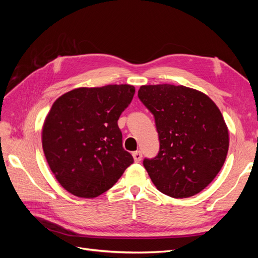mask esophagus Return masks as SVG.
<instances>
[{
	"mask_svg": "<svg viewBox=\"0 0 258 258\" xmlns=\"http://www.w3.org/2000/svg\"><path fill=\"white\" fill-rule=\"evenodd\" d=\"M132 156H134V159H135L136 162H140L142 159V153L140 151L134 152V153H132Z\"/></svg>",
	"mask_w": 258,
	"mask_h": 258,
	"instance_id": "34e87169",
	"label": "esophagus"
}]
</instances>
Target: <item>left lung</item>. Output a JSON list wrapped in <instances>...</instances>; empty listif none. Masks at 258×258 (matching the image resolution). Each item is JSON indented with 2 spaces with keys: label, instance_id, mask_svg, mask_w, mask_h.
I'll return each instance as SVG.
<instances>
[{
  "label": "left lung",
  "instance_id": "obj_1",
  "mask_svg": "<svg viewBox=\"0 0 258 258\" xmlns=\"http://www.w3.org/2000/svg\"><path fill=\"white\" fill-rule=\"evenodd\" d=\"M138 97L153 114L158 132V154L143 160L154 185L173 198L205 189L222 169L229 146L218 107L205 93L185 86H141Z\"/></svg>",
  "mask_w": 258,
  "mask_h": 258
}]
</instances>
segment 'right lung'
<instances>
[{
  "label": "right lung",
  "mask_w": 258,
  "mask_h": 258,
  "mask_svg": "<svg viewBox=\"0 0 258 258\" xmlns=\"http://www.w3.org/2000/svg\"><path fill=\"white\" fill-rule=\"evenodd\" d=\"M135 92L130 85L77 88L51 106L42 132L44 154L58 182L74 196H100L134 163L117 121Z\"/></svg>",
  "instance_id": "1"
}]
</instances>
